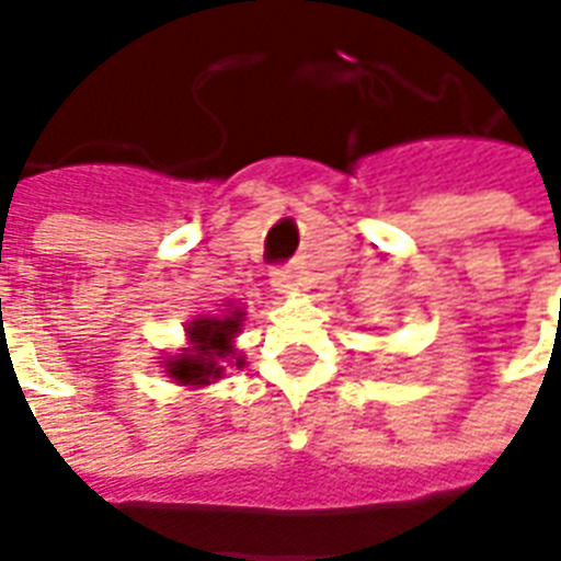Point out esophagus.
I'll list each match as a JSON object with an SVG mask.
<instances>
[{
    "mask_svg": "<svg viewBox=\"0 0 561 561\" xmlns=\"http://www.w3.org/2000/svg\"><path fill=\"white\" fill-rule=\"evenodd\" d=\"M272 286H275V293H293L295 286H298V275H295L293 268H275L272 272Z\"/></svg>",
    "mask_w": 561,
    "mask_h": 561,
    "instance_id": "1",
    "label": "esophagus"
}]
</instances>
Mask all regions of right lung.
<instances>
[{"label":"right lung","instance_id":"add662e5","mask_svg":"<svg viewBox=\"0 0 561 561\" xmlns=\"http://www.w3.org/2000/svg\"><path fill=\"white\" fill-rule=\"evenodd\" d=\"M243 312H228L222 318H196L194 324L187 327V335L194 342V351L179 353L168 365L170 376L185 385H208L210 379H219L222 367L219 362L234 353L231 339L240 330ZM237 365H243L237 358Z\"/></svg>","mask_w":561,"mask_h":561}]
</instances>
